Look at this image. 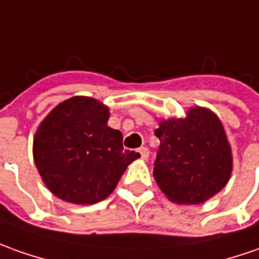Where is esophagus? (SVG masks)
I'll return each mask as SVG.
<instances>
[{"mask_svg": "<svg viewBox=\"0 0 259 259\" xmlns=\"http://www.w3.org/2000/svg\"><path fill=\"white\" fill-rule=\"evenodd\" d=\"M138 151H140V154H141V157L144 158V159H147V158L150 157V150H148L147 147H141Z\"/></svg>", "mask_w": 259, "mask_h": 259, "instance_id": "esophagus-1", "label": "esophagus"}]
</instances>
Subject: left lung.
<instances>
[{
	"instance_id": "left-lung-1",
	"label": "left lung",
	"mask_w": 259,
	"mask_h": 259,
	"mask_svg": "<svg viewBox=\"0 0 259 259\" xmlns=\"http://www.w3.org/2000/svg\"><path fill=\"white\" fill-rule=\"evenodd\" d=\"M159 150L154 164L158 187L178 204H201L223 190L232 168L223 124L211 111L192 108L184 119L155 130Z\"/></svg>"
}]
</instances>
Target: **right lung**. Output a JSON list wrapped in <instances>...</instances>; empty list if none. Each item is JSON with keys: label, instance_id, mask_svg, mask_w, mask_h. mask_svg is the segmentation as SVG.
<instances>
[{"label": "right lung", "instance_id": "add662e5", "mask_svg": "<svg viewBox=\"0 0 259 259\" xmlns=\"http://www.w3.org/2000/svg\"><path fill=\"white\" fill-rule=\"evenodd\" d=\"M108 108L94 98L61 102L39 125L34 159L48 190L72 204H95L115 190L140 157L124 150L122 134L107 125Z\"/></svg>", "mask_w": 259, "mask_h": 259}]
</instances>
